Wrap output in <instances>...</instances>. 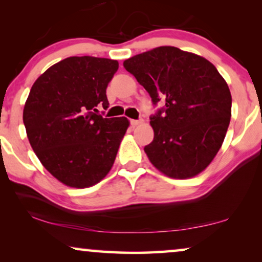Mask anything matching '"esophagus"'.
<instances>
[{
    "label": "esophagus",
    "mask_w": 262,
    "mask_h": 262,
    "mask_svg": "<svg viewBox=\"0 0 262 262\" xmlns=\"http://www.w3.org/2000/svg\"><path fill=\"white\" fill-rule=\"evenodd\" d=\"M130 123H131L132 126H137V125H139V124H142V123H143V120H142V119H141V120H135V119H131V120H130Z\"/></svg>",
    "instance_id": "obj_1"
}]
</instances>
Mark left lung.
I'll return each instance as SVG.
<instances>
[{
	"label": "left lung",
	"instance_id": "8db88e82",
	"mask_svg": "<svg viewBox=\"0 0 262 262\" xmlns=\"http://www.w3.org/2000/svg\"><path fill=\"white\" fill-rule=\"evenodd\" d=\"M123 66L164 108L150 118L154 139L144 148L152 166L173 179L205 170L223 144L231 117V94L216 67L195 53L160 46Z\"/></svg>",
	"mask_w": 262,
	"mask_h": 262
}]
</instances>
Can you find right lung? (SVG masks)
Listing matches in <instances>:
<instances>
[{"instance_id": "obj_1", "label": "right lung", "mask_w": 262, "mask_h": 262, "mask_svg": "<svg viewBox=\"0 0 262 262\" xmlns=\"http://www.w3.org/2000/svg\"><path fill=\"white\" fill-rule=\"evenodd\" d=\"M117 60L69 57L50 67L32 85L24 107L30 144L45 169L59 182L87 188L112 168L130 126L127 118H103L106 88Z\"/></svg>"}]
</instances>
